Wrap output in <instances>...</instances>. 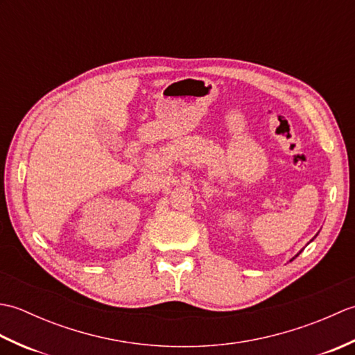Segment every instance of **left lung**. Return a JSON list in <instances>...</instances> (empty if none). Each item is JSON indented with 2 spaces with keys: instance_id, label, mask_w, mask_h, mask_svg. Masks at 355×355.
<instances>
[{
  "instance_id": "8db88e82",
  "label": "left lung",
  "mask_w": 355,
  "mask_h": 355,
  "mask_svg": "<svg viewBox=\"0 0 355 355\" xmlns=\"http://www.w3.org/2000/svg\"><path fill=\"white\" fill-rule=\"evenodd\" d=\"M297 256H299V253H297Z\"/></svg>"
}]
</instances>
